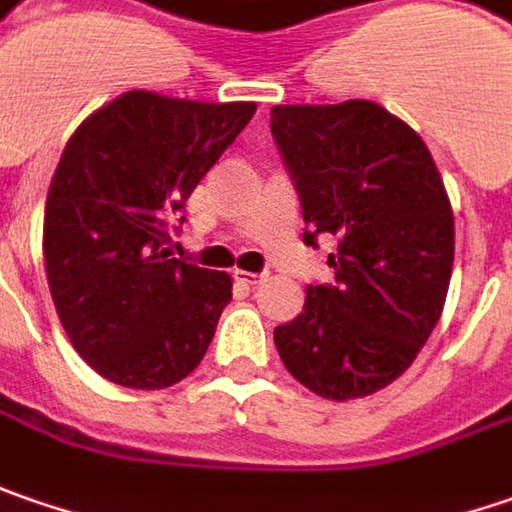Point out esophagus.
I'll use <instances>...</instances> for the list:
<instances>
[{"label": "esophagus", "mask_w": 512, "mask_h": 512, "mask_svg": "<svg viewBox=\"0 0 512 512\" xmlns=\"http://www.w3.org/2000/svg\"><path fill=\"white\" fill-rule=\"evenodd\" d=\"M235 277H238L240 283H246V286H257V283H263L266 280V274L263 272H235Z\"/></svg>", "instance_id": "obj_1"}]
</instances>
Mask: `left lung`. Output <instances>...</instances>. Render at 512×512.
Here are the masks:
<instances>
[{
    "label": "left lung",
    "mask_w": 512,
    "mask_h": 512,
    "mask_svg": "<svg viewBox=\"0 0 512 512\" xmlns=\"http://www.w3.org/2000/svg\"><path fill=\"white\" fill-rule=\"evenodd\" d=\"M272 135L309 246L337 238L334 283L274 328L280 360L317 397L377 394L408 371L448 297L453 209L425 141L374 101L277 104Z\"/></svg>",
    "instance_id": "obj_1"
}]
</instances>
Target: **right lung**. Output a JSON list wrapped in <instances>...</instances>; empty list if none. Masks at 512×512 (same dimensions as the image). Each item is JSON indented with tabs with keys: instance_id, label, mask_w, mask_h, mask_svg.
<instances>
[{
	"instance_id": "add662e5",
	"label": "right lung",
	"mask_w": 512,
	"mask_h": 512,
	"mask_svg": "<svg viewBox=\"0 0 512 512\" xmlns=\"http://www.w3.org/2000/svg\"><path fill=\"white\" fill-rule=\"evenodd\" d=\"M255 110L130 90L70 135L47 192V283L73 348L115 385L169 388L212 343L232 277L172 257L167 226Z\"/></svg>"
}]
</instances>
